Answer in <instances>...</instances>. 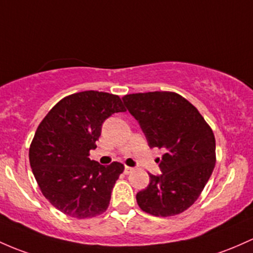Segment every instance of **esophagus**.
Returning <instances> with one entry per match:
<instances>
[{
	"label": "esophagus",
	"instance_id": "1",
	"mask_svg": "<svg viewBox=\"0 0 253 253\" xmlns=\"http://www.w3.org/2000/svg\"><path fill=\"white\" fill-rule=\"evenodd\" d=\"M133 170H134V168H132V167H128V166H126V167H125V173H126V174H129V173H132Z\"/></svg>",
	"mask_w": 253,
	"mask_h": 253
}]
</instances>
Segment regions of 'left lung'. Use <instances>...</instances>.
<instances>
[{
	"mask_svg": "<svg viewBox=\"0 0 253 253\" xmlns=\"http://www.w3.org/2000/svg\"><path fill=\"white\" fill-rule=\"evenodd\" d=\"M139 122L150 148L165 149L161 175L149 173L150 184L137 193L143 211L154 216L177 215L198 199L216 162L212 129L184 97L169 91L122 97Z\"/></svg>",
	"mask_w": 253,
	"mask_h": 253,
	"instance_id": "8db88e82",
	"label": "left lung"
}]
</instances>
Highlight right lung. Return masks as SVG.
I'll use <instances>...</instances> for the list:
<instances>
[{
    "instance_id": "1",
    "label": "right lung",
    "mask_w": 253,
    "mask_h": 253,
    "mask_svg": "<svg viewBox=\"0 0 253 253\" xmlns=\"http://www.w3.org/2000/svg\"><path fill=\"white\" fill-rule=\"evenodd\" d=\"M120 112H126L120 97L91 90L62 98L42 120L30 146V165L43 196L61 212L87 218L109 207L124 165L104 167L88 155L105 119Z\"/></svg>"
}]
</instances>
